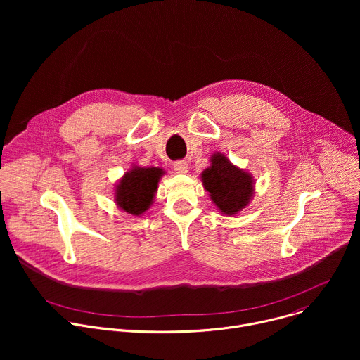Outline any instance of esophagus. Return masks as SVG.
Instances as JSON below:
<instances>
[{"label":"esophagus","instance_id":"obj_1","mask_svg":"<svg viewBox=\"0 0 360 360\" xmlns=\"http://www.w3.org/2000/svg\"><path fill=\"white\" fill-rule=\"evenodd\" d=\"M174 169L176 171V174H186L188 172V164L185 161H176L174 164Z\"/></svg>","mask_w":360,"mask_h":360}]
</instances>
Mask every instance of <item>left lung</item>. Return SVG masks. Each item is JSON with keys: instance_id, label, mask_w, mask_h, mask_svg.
Returning <instances> with one entry per match:
<instances>
[{"instance_id": "1", "label": "left lung", "mask_w": 360, "mask_h": 360, "mask_svg": "<svg viewBox=\"0 0 360 360\" xmlns=\"http://www.w3.org/2000/svg\"><path fill=\"white\" fill-rule=\"evenodd\" d=\"M200 179L215 207L226 217L243 211L255 193L253 176L233 165L222 152L212 153L211 167L200 174Z\"/></svg>"}]
</instances>
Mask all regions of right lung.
<instances>
[{
	"instance_id": "obj_1",
	"label": "right lung",
	"mask_w": 360,
	"mask_h": 360,
	"mask_svg": "<svg viewBox=\"0 0 360 360\" xmlns=\"http://www.w3.org/2000/svg\"><path fill=\"white\" fill-rule=\"evenodd\" d=\"M164 174L162 168L132 165L115 185L117 207L129 215L141 217L152 205Z\"/></svg>"
}]
</instances>
